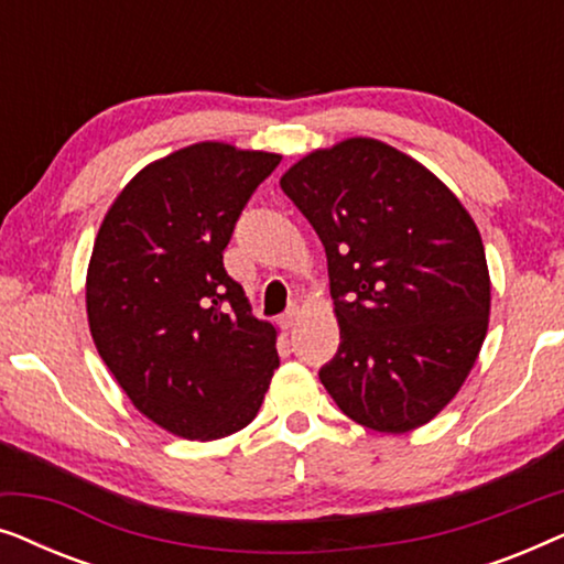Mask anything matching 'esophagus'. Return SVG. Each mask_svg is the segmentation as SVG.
Here are the masks:
<instances>
[{"mask_svg": "<svg viewBox=\"0 0 564 564\" xmlns=\"http://www.w3.org/2000/svg\"><path fill=\"white\" fill-rule=\"evenodd\" d=\"M297 318H300V307L292 305L290 311L284 313L282 318H280V326H282V328H292V326H295V323H297Z\"/></svg>", "mask_w": 564, "mask_h": 564, "instance_id": "esophagus-1", "label": "esophagus"}]
</instances>
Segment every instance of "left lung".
<instances>
[{
	"label": "left lung",
	"instance_id": "8db88e82",
	"mask_svg": "<svg viewBox=\"0 0 564 564\" xmlns=\"http://www.w3.org/2000/svg\"><path fill=\"white\" fill-rule=\"evenodd\" d=\"M282 189L328 259L341 330L321 382L361 426L405 434L442 413L488 334L480 230L419 161L375 138L307 153Z\"/></svg>",
	"mask_w": 564,
	"mask_h": 564
}]
</instances>
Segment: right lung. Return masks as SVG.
I'll list each match as a JSON object with an SVG mask.
<instances>
[{
	"instance_id": "obj_1",
	"label": "right lung",
	"mask_w": 564,
	"mask_h": 564,
	"mask_svg": "<svg viewBox=\"0 0 564 564\" xmlns=\"http://www.w3.org/2000/svg\"><path fill=\"white\" fill-rule=\"evenodd\" d=\"M280 153L187 145L143 166L107 210L87 269L99 357L145 419L213 442L257 419L276 328L251 315L223 251Z\"/></svg>"
}]
</instances>
